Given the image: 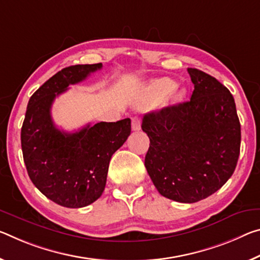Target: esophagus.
I'll use <instances>...</instances> for the list:
<instances>
[{"label": "esophagus", "instance_id": "esophagus-1", "mask_svg": "<svg viewBox=\"0 0 260 260\" xmlns=\"http://www.w3.org/2000/svg\"><path fill=\"white\" fill-rule=\"evenodd\" d=\"M140 128H141V121H140V118L138 117L132 118V129L140 131Z\"/></svg>", "mask_w": 260, "mask_h": 260}]
</instances>
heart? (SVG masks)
Here are the masks:
<instances>
[{"label":"heart","instance_id":"b5f03b06","mask_svg":"<svg viewBox=\"0 0 260 260\" xmlns=\"http://www.w3.org/2000/svg\"><path fill=\"white\" fill-rule=\"evenodd\" d=\"M177 88V82L169 77L159 78V80L152 81L146 88L145 97H143V104L145 105H157L158 103L166 100V98L175 91ZM185 96L184 90L172 94V100L175 102H180Z\"/></svg>","mask_w":260,"mask_h":260}]
</instances>
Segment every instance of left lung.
Masks as SVG:
<instances>
[{
    "label": "left lung",
    "mask_w": 260,
    "mask_h": 260,
    "mask_svg": "<svg viewBox=\"0 0 260 260\" xmlns=\"http://www.w3.org/2000/svg\"><path fill=\"white\" fill-rule=\"evenodd\" d=\"M191 100L145 114V166L163 197L192 204L226 183L236 168L241 123L233 94L215 77L187 68Z\"/></svg>",
    "instance_id": "left-lung-1"
}]
</instances>
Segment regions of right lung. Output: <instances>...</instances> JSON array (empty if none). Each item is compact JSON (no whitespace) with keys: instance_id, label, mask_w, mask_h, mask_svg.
<instances>
[{"instance_id":"obj_1","label":"right lung","mask_w":260,"mask_h":260,"mask_svg":"<svg viewBox=\"0 0 260 260\" xmlns=\"http://www.w3.org/2000/svg\"><path fill=\"white\" fill-rule=\"evenodd\" d=\"M102 67L94 63L63 68L32 94L26 108L20 142L28 177L45 197L63 207H85L102 196L110 159L131 134L129 118L86 125L74 133L53 122L55 98Z\"/></svg>"}]
</instances>
